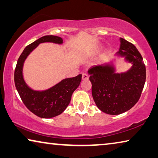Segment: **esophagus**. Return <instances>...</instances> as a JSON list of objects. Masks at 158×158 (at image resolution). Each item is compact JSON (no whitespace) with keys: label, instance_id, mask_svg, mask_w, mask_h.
Instances as JSON below:
<instances>
[{"label":"esophagus","instance_id":"esophagus-1","mask_svg":"<svg viewBox=\"0 0 158 158\" xmlns=\"http://www.w3.org/2000/svg\"><path fill=\"white\" fill-rule=\"evenodd\" d=\"M82 79L83 81H87V80L89 79V76L86 73H83L82 75Z\"/></svg>","mask_w":158,"mask_h":158}]
</instances>
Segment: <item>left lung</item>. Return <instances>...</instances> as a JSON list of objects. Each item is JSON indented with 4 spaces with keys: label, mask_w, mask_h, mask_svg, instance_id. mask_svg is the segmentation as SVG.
<instances>
[{
    "label": "left lung",
    "mask_w": 158,
    "mask_h": 158,
    "mask_svg": "<svg viewBox=\"0 0 158 158\" xmlns=\"http://www.w3.org/2000/svg\"><path fill=\"white\" fill-rule=\"evenodd\" d=\"M120 42L116 56L132 64L128 71L116 73L110 61L94 65L87 71L94 102L102 111L111 115L125 112L138 102L146 79L145 65L136 47L123 38Z\"/></svg>",
    "instance_id": "left-lung-1"
}]
</instances>
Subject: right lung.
I'll return each instance as SVG.
<instances>
[{"label": "right lung", "instance_id": "obj_1", "mask_svg": "<svg viewBox=\"0 0 158 158\" xmlns=\"http://www.w3.org/2000/svg\"><path fill=\"white\" fill-rule=\"evenodd\" d=\"M61 44L63 39L54 35L44 36L28 45L22 53L15 70L14 81L22 101L27 108L39 117L49 118L59 115L67 108L72 94L81 82L82 75L65 78L45 90H35L27 85L23 77V65L30 53L41 43Z\"/></svg>", "mask_w": 158, "mask_h": 158}]
</instances>
